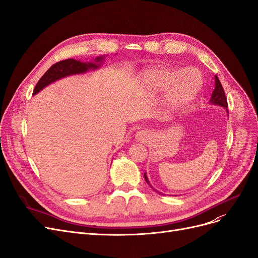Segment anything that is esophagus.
<instances>
[{
	"instance_id": "1",
	"label": "esophagus",
	"mask_w": 258,
	"mask_h": 258,
	"mask_svg": "<svg viewBox=\"0 0 258 258\" xmlns=\"http://www.w3.org/2000/svg\"><path fill=\"white\" fill-rule=\"evenodd\" d=\"M137 136H138V138H139V139H144V138L146 137V133H144V132H140Z\"/></svg>"
}]
</instances>
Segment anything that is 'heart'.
Here are the masks:
<instances>
[{"instance_id": "b5f03b06", "label": "heart", "mask_w": 258, "mask_h": 258, "mask_svg": "<svg viewBox=\"0 0 258 258\" xmlns=\"http://www.w3.org/2000/svg\"><path fill=\"white\" fill-rule=\"evenodd\" d=\"M141 84L145 90L154 95L167 88L165 104L170 108L182 107L192 102L202 85L200 73L191 68L183 71L154 68L142 74Z\"/></svg>"}]
</instances>
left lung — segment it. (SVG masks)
<instances>
[{"mask_svg": "<svg viewBox=\"0 0 258 258\" xmlns=\"http://www.w3.org/2000/svg\"><path fill=\"white\" fill-rule=\"evenodd\" d=\"M209 103L213 104V105H218V106L223 107V108L226 110V112L228 113V110H227V101H226L225 93H224L222 85H221L220 81H219L217 75H215V89H214V91H213V93H212V97H211V100H209ZM144 176H145L146 182L150 185V187H151L152 189L154 190V191H156V192L159 194V195H164L163 192L158 191L157 189H155L153 186L151 185L150 180H149V178H148V176H147V173H145Z\"/></svg>", "mask_w": 258, "mask_h": 258, "instance_id": "1", "label": "left lung"}]
</instances>
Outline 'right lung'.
<instances>
[{
	"label": "right lung",
	"mask_w": 258,
	"mask_h": 258,
	"mask_svg": "<svg viewBox=\"0 0 258 258\" xmlns=\"http://www.w3.org/2000/svg\"><path fill=\"white\" fill-rule=\"evenodd\" d=\"M105 58H106V56L103 55L95 57V58L91 59L90 61H81L73 58H69L59 62H56L42 75V78L37 83L33 94H37L43 88H45L46 86L51 85L56 81L61 80L66 78V76L82 74L90 70H98L102 67L103 62L105 61Z\"/></svg>",
	"instance_id": "1"
}]
</instances>
